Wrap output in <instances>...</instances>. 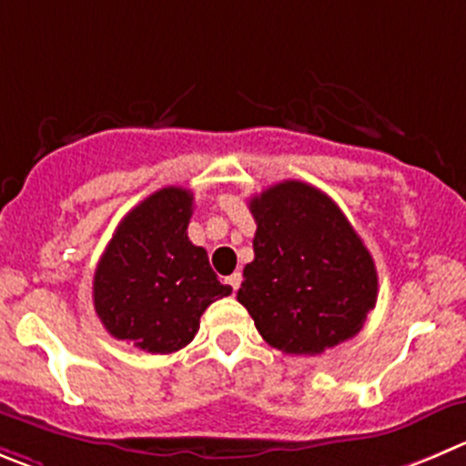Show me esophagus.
Returning a JSON list of instances; mask_svg holds the SVG:
<instances>
[{
	"mask_svg": "<svg viewBox=\"0 0 466 466\" xmlns=\"http://www.w3.org/2000/svg\"><path fill=\"white\" fill-rule=\"evenodd\" d=\"M226 283H228V286L233 288V292H236L238 288H240V283H242V274L240 272H233V274H230V277H226Z\"/></svg>",
	"mask_w": 466,
	"mask_h": 466,
	"instance_id": "obj_1",
	"label": "esophagus"
}]
</instances>
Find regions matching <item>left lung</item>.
Instances as JSON below:
<instances>
[{
  "label": "left lung",
  "instance_id": "8db88e82",
  "mask_svg": "<svg viewBox=\"0 0 466 466\" xmlns=\"http://www.w3.org/2000/svg\"><path fill=\"white\" fill-rule=\"evenodd\" d=\"M254 260L238 302L286 354H320L361 331L378 302V269L325 192L283 180L249 201Z\"/></svg>",
  "mask_w": 466,
  "mask_h": 466
}]
</instances>
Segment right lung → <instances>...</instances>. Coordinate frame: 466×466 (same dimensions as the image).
I'll list each match as a JSON object with an SVG mask.
<instances>
[{"label":"right lung","mask_w":466,"mask_h":466,"mask_svg":"<svg viewBox=\"0 0 466 466\" xmlns=\"http://www.w3.org/2000/svg\"><path fill=\"white\" fill-rule=\"evenodd\" d=\"M194 194L162 187L118 224L93 277V307L118 340L153 354L192 343L203 311L230 295L208 251L189 242Z\"/></svg>","instance_id":"right-lung-1"}]
</instances>
